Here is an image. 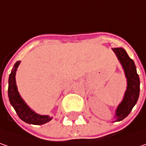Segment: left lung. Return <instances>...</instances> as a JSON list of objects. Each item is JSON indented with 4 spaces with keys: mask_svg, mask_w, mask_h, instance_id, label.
Masks as SVG:
<instances>
[{
    "mask_svg": "<svg viewBox=\"0 0 146 146\" xmlns=\"http://www.w3.org/2000/svg\"><path fill=\"white\" fill-rule=\"evenodd\" d=\"M113 50L125 70L128 85L125 97L116 110V121H120L130 114L137 102L140 94V78L136 72L135 63L133 60L129 57L126 51L123 48H114Z\"/></svg>",
    "mask_w": 146,
    "mask_h": 146,
    "instance_id": "1",
    "label": "left lung"
}]
</instances>
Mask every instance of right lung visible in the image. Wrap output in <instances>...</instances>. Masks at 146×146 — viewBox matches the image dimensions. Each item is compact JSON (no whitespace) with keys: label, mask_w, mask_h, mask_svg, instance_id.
I'll list each match as a JSON object with an SVG mask.
<instances>
[{"label":"right lung","mask_w":146,"mask_h":146,"mask_svg":"<svg viewBox=\"0 0 146 146\" xmlns=\"http://www.w3.org/2000/svg\"><path fill=\"white\" fill-rule=\"evenodd\" d=\"M21 61H17L14 65L11 73L9 76L8 96L11 106L14 107L18 116L26 123L32 125H42L49 122L52 118L48 115H40L30 109L24 100L20 96L16 85V71Z\"/></svg>","instance_id":"obj_1"}]
</instances>
